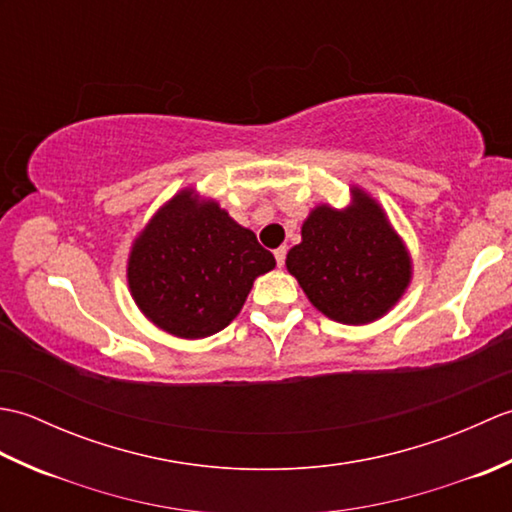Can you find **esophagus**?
Returning a JSON list of instances; mask_svg holds the SVG:
<instances>
[{"mask_svg":"<svg viewBox=\"0 0 512 512\" xmlns=\"http://www.w3.org/2000/svg\"><path fill=\"white\" fill-rule=\"evenodd\" d=\"M286 253H288L286 246H279V248L275 250V259H277V266H279V268L286 264Z\"/></svg>","mask_w":512,"mask_h":512,"instance_id":"obj_1","label":"esophagus"}]
</instances>
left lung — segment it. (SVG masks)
I'll list each match as a JSON object with an SVG mask.
<instances>
[{
    "label": "left lung",
    "mask_w": 512,
    "mask_h": 512,
    "mask_svg": "<svg viewBox=\"0 0 512 512\" xmlns=\"http://www.w3.org/2000/svg\"><path fill=\"white\" fill-rule=\"evenodd\" d=\"M352 195L354 204L345 211L321 204L308 215L286 266L325 317L365 325L402 297L411 259L383 209L361 189Z\"/></svg>",
    "instance_id": "obj_1"
}]
</instances>
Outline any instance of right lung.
<instances>
[{"instance_id": "right-lung-1", "label": "right lung", "mask_w": 512, "mask_h": 512, "mask_svg": "<svg viewBox=\"0 0 512 512\" xmlns=\"http://www.w3.org/2000/svg\"><path fill=\"white\" fill-rule=\"evenodd\" d=\"M275 257L220 204L180 191L136 237L127 281L145 317L180 339H204L231 323L255 277Z\"/></svg>"}]
</instances>
